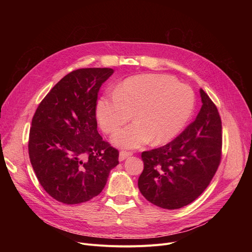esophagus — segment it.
<instances>
[{
  "mask_svg": "<svg viewBox=\"0 0 252 252\" xmlns=\"http://www.w3.org/2000/svg\"><path fill=\"white\" fill-rule=\"evenodd\" d=\"M131 155H133V152L123 150V151L119 152V160L124 161V160L126 159V158H127V157H129V156H131Z\"/></svg>",
  "mask_w": 252,
  "mask_h": 252,
  "instance_id": "obj_1",
  "label": "esophagus"
}]
</instances>
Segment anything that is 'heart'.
<instances>
[{"label": "heart", "mask_w": 252, "mask_h": 252, "mask_svg": "<svg viewBox=\"0 0 252 252\" xmlns=\"http://www.w3.org/2000/svg\"><path fill=\"white\" fill-rule=\"evenodd\" d=\"M192 89L166 74H139L126 78L116 94L97 103V117L106 134H113L129 122L134 124L113 136L117 146L137 148L150 142L165 143L175 138L193 112Z\"/></svg>", "instance_id": "obj_1"}]
</instances>
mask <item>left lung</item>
I'll use <instances>...</instances> for the list:
<instances>
[{
	"label": "left lung",
	"mask_w": 252,
	"mask_h": 252,
	"mask_svg": "<svg viewBox=\"0 0 252 252\" xmlns=\"http://www.w3.org/2000/svg\"><path fill=\"white\" fill-rule=\"evenodd\" d=\"M197 117L164 146L141 154L144 169L138 181L142 195L156 206L178 209L199 197L215 177L221 159V121L216 104L200 90Z\"/></svg>",
	"instance_id": "1"
}]
</instances>
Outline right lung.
<instances>
[{
  "mask_svg": "<svg viewBox=\"0 0 252 252\" xmlns=\"http://www.w3.org/2000/svg\"><path fill=\"white\" fill-rule=\"evenodd\" d=\"M111 68H79L66 74L38 104L29 154L45 191L59 202L78 204L104 189L119 151L97 130V102Z\"/></svg>",
  "mask_w": 252,
  "mask_h": 252,
  "instance_id": "1",
  "label": "right lung"
}]
</instances>
